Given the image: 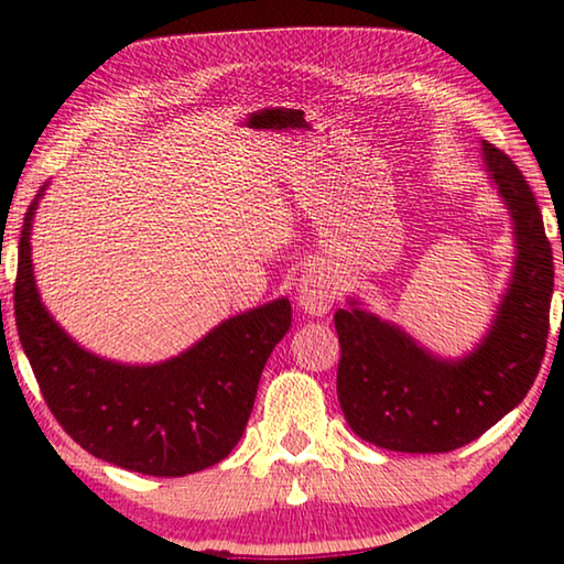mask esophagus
<instances>
[{
    "instance_id": "obj_1",
    "label": "esophagus",
    "mask_w": 564,
    "mask_h": 564,
    "mask_svg": "<svg viewBox=\"0 0 564 564\" xmlns=\"http://www.w3.org/2000/svg\"><path fill=\"white\" fill-rule=\"evenodd\" d=\"M336 301V283L321 269L303 271L299 281V305L311 316H323Z\"/></svg>"
}]
</instances>
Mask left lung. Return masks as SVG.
<instances>
[{
	"label": "left lung",
	"mask_w": 564,
	"mask_h": 564,
	"mask_svg": "<svg viewBox=\"0 0 564 564\" xmlns=\"http://www.w3.org/2000/svg\"><path fill=\"white\" fill-rule=\"evenodd\" d=\"M482 159L512 214L518 256L480 346L443 360L358 301L333 318L343 415L352 433L386 451L451 453L473 443L522 403L545 358L555 265L540 206L505 151L482 141Z\"/></svg>",
	"instance_id": "obj_1"
}]
</instances>
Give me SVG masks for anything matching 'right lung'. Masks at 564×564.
I'll return each instance as SVG.
<instances>
[{
	"instance_id": "add662e5",
	"label": "right lung",
	"mask_w": 564,
	"mask_h": 564,
	"mask_svg": "<svg viewBox=\"0 0 564 564\" xmlns=\"http://www.w3.org/2000/svg\"><path fill=\"white\" fill-rule=\"evenodd\" d=\"M40 196L19 238L14 318L56 423L94 457L131 473L181 477L221 463L246 431L265 360L291 328L289 299L224 321L156 366L104 360L66 336L36 293L30 236Z\"/></svg>"
}]
</instances>
